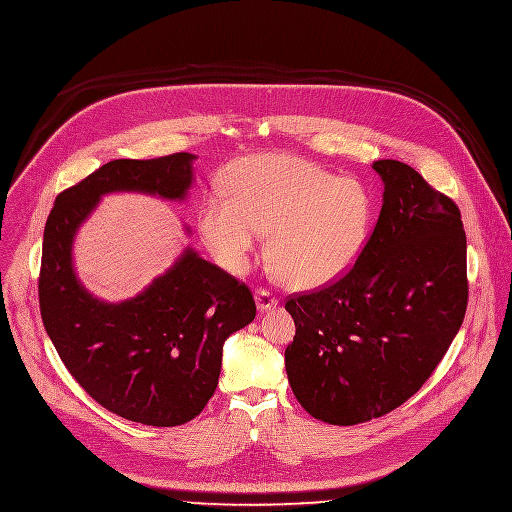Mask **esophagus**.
<instances>
[{"mask_svg":"<svg viewBox=\"0 0 512 512\" xmlns=\"http://www.w3.org/2000/svg\"><path fill=\"white\" fill-rule=\"evenodd\" d=\"M254 298H256V304H258V311H260V313H266V311L274 309V306L278 304V300L272 296V292L262 290V288H260V290H256Z\"/></svg>","mask_w":512,"mask_h":512,"instance_id":"esophagus-1","label":"esophagus"}]
</instances>
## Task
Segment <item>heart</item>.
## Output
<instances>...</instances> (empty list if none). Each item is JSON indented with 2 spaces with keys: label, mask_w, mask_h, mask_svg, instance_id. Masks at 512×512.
Wrapping results in <instances>:
<instances>
[{
  "label": "heart",
  "mask_w": 512,
  "mask_h": 512,
  "mask_svg": "<svg viewBox=\"0 0 512 512\" xmlns=\"http://www.w3.org/2000/svg\"><path fill=\"white\" fill-rule=\"evenodd\" d=\"M373 201L353 177L290 155L244 159L230 195H210L199 230L218 262L244 274L264 232L274 272L292 288H319L347 274L369 240Z\"/></svg>",
  "instance_id": "heart-1"
}]
</instances>
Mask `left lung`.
I'll list each match as a JSON object with an SVG mask.
<instances>
[{
  "label": "left lung",
  "instance_id": "obj_1",
  "mask_svg": "<svg viewBox=\"0 0 512 512\" xmlns=\"http://www.w3.org/2000/svg\"><path fill=\"white\" fill-rule=\"evenodd\" d=\"M383 206L355 266L288 298V383L313 418L355 426L410 399L462 327L466 234L456 203L395 159L373 163Z\"/></svg>",
  "mask_w": 512,
  "mask_h": 512
}]
</instances>
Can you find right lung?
<instances>
[{
	"mask_svg": "<svg viewBox=\"0 0 512 512\" xmlns=\"http://www.w3.org/2000/svg\"><path fill=\"white\" fill-rule=\"evenodd\" d=\"M195 159L109 161L56 197L44 228L40 313L62 363L105 410L155 428L181 426L206 407L226 339L256 317L252 292L187 246L139 294L109 302L80 282L72 250L102 195L183 201Z\"/></svg>",
	"mask_w": 512,
	"mask_h": 512,
	"instance_id": "obj_1",
	"label": "right lung"
}]
</instances>
